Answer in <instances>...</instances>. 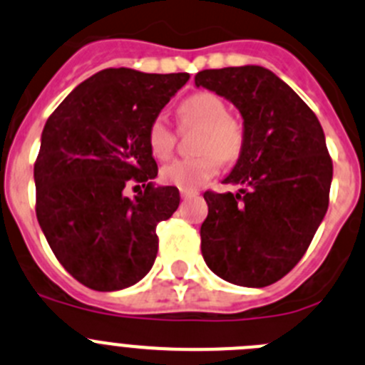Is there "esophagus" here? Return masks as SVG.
<instances>
[{
    "instance_id": "esophagus-1",
    "label": "esophagus",
    "mask_w": 365,
    "mask_h": 365,
    "mask_svg": "<svg viewBox=\"0 0 365 365\" xmlns=\"http://www.w3.org/2000/svg\"><path fill=\"white\" fill-rule=\"evenodd\" d=\"M198 192H194V190H182V200H190V198H196Z\"/></svg>"
}]
</instances>
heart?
Returning <instances> with one entry per match:
<instances>
[{
    "label": "heart",
    "instance_id": "obj_1",
    "mask_svg": "<svg viewBox=\"0 0 365 365\" xmlns=\"http://www.w3.org/2000/svg\"><path fill=\"white\" fill-rule=\"evenodd\" d=\"M180 118L183 124L202 125L198 151L192 158H178L167 163L160 171V178L167 185L182 190H194L217 175L221 160L232 162L243 148V131L234 118L227 117V106L217 95L200 91L180 104ZM148 142L153 155L160 160L171 156L175 149V133L165 115L153 118L148 129Z\"/></svg>",
    "mask_w": 365,
    "mask_h": 365
}]
</instances>
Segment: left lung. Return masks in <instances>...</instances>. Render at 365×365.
<instances>
[{"label": "left lung", "mask_w": 365, "mask_h": 365, "mask_svg": "<svg viewBox=\"0 0 365 365\" xmlns=\"http://www.w3.org/2000/svg\"><path fill=\"white\" fill-rule=\"evenodd\" d=\"M194 84L232 102L243 118V148L223 180L240 189L203 194V259L232 284H274L301 261L328 210L333 163L322 125L263 66L203 70Z\"/></svg>", "instance_id": "1"}]
</instances>
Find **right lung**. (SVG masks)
Wrapping results in <instances>:
<instances>
[{
	"label": "right lung",
	"mask_w": 365,
	"mask_h": 365,
	"mask_svg": "<svg viewBox=\"0 0 365 365\" xmlns=\"http://www.w3.org/2000/svg\"><path fill=\"white\" fill-rule=\"evenodd\" d=\"M189 73L106 68L50 115L34 165L36 214L50 248L84 286L117 292L144 279L158 252L156 225L180 205L158 175L148 129ZM129 179L145 187L123 194Z\"/></svg>",
	"instance_id": "add662e5"
}]
</instances>
